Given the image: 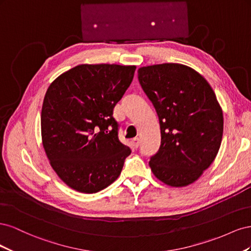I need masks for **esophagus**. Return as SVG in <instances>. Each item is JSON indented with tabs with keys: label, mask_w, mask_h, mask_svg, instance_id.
Returning <instances> with one entry per match:
<instances>
[{
	"label": "esophagus",
	"mask_w": 251,
	"mask_h": 251,
	"mask_svg": "<svg viewBox=\"0 0 251 251\" xmlns=\"http://www.w3.org/2000/svg\"><path fill=\"white\" fill-rule=\"evenodd\" d=\"M132 144H133V147L135 148V149H138L139 148V144H140V139L137 137V138H134L133 140H132Z\"/></svg>",
	"instance_id": "1"
}]
</instances>
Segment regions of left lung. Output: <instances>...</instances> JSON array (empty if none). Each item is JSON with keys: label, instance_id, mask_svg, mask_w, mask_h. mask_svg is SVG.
<instances>
[{"label": "left lung", "instance_id": "8db88e82", "mask_svg": "<svg viewBox=\"0 0 251 251\" xmlns=\"http://www.w3.org/2000/svg\"><path fill=\"white\" fill-rule=\"evenodd\" d=\"M138 79L161 131L151 172L169 186L194 183L214 162L222 141L223 112L214 90L199 72L176 63L140 67Z\"/></svg>", "mask_w": 251, "mask_h": 251}]
</instances>
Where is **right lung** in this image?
<instances>
[{"instance_id": "add662e5", "label": "right lung", "mask_w": 251, "mask_h": 251, "mask_svg": "<svg viewBox=\"0 0 251 251\" xmlns=\"http://www.w3.org/2000/svg\"><path fill=\"white\" fill-rule=\"evenodd\" d=\"M136 66L78 65L51 82L41 131L45 153L72 189L95 194L111 185L131 154L118 139L113 109L134 77Z\"/></svg>"}]
</instances>
